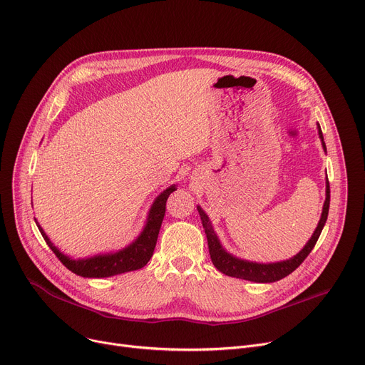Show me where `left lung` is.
Here are the masks:
<instances>
[{"label": "left lung", "instance_id": "left-lung-1", "mask_svg": "<svg viewBox=\"0 0 365 365\" xmlns=\"http://www.w3.org/2000/svg\"><path fill=\"white\" fill-rule=\"evenodd\" d=\"M317 129H319V136L322 139L323 150L326 151L323 132H322V128L319 123H317ZM329 207H330V185H329V179L326 178V201L323 205L322 217H320V222H319L317 227H315L312 236L307 242V245L292 258L284 259V261H277V262H267V264L240 259V258L229 254L222 247L220 240H218V236L214 232L212 225L210 222V217L205 214V211L200 205L197 208L201 215V222H202V226H204V230L207 235L211 261L218 272H222L223 274L230 276V277L244 279V280H250V282H255V283H273V282H277V280L289 276L294 270H297L298 267L304 262V259L308 257V254L312 251V248L315 247V244H317V240L322 235V230L326 225L327 215H329Z\"/></svg>", "mask_w": 365, "mask_h": 365}]
</instances>
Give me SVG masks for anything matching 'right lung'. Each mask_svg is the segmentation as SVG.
Returning a JSON list of instances; mask_svg holds the SVG:
<instances>
[{"label":"right lung","instance_id":"right-lung-1","mask_svg":"<svg viewBox=\"0 0 365 365\" xmlns=\"http://www.w3.org/2000/svg\"><path fill=\"white\" fill-rule=\"evenodd\" d=\"M178 187L176 185L168 186L165 190H163L160 195L155 198L154 204L150 208L147 223L143 226V230L140 235L123 250H118L115 252H107V254H98L88 258H78L73 259L67 255H64L46 236L43 229L36 222V226L45 239L46 245L51 248V251L57 255V258L67 267L70 272H73L82 277H110L121 273H128L133 270L142 269L143 265L151 259L157 237L160 233V227L163 223V218L165 214V202L167 198L172 192H175Z\"/></svg>","mask_w":365,"mask_h":365}]
</instances>
